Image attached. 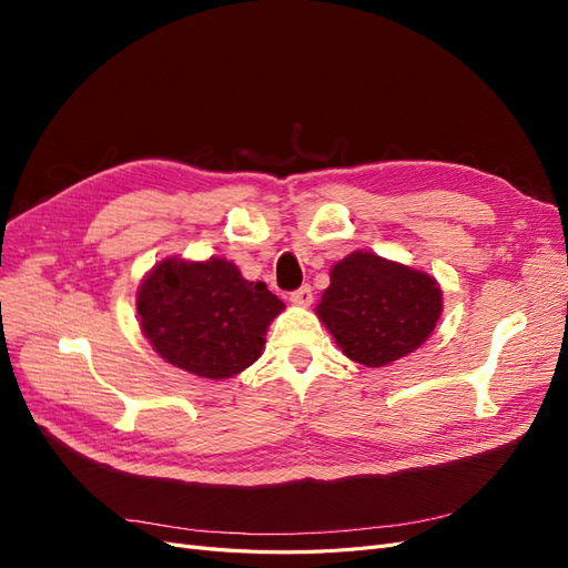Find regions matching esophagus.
Returning <instances> with one entry per match:
<instances>
[{
    "label": "esophagus",
    "instance_id": "esophagus-1",
    "mask_svg": "<svg viewBox=\"0 0 568 568\" xmlns=\"http://www.w3.org/2000/svg\"><path fill=\"white\" fill-rule=\"evenodd\" d=\"M291 303L296 305H311L313 303V288L311 286H301L296 291H291Z\"/></svg>",
    "mask_w": 568,
    "mask_h": 568
}]
</instances>
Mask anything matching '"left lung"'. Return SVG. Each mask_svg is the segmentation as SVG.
Listing matches in <instances>:
<instances>
[{
    "instance_id": "1",
    "label": "left lung",
    "mask_w": 568,
    "mask_h": 568,
    "mask_svg": "<svg viewBox=\"0 0 568 568\" xmlns=\"http://www.w3.org/2000/svg\"><path fill=\"white\" fill-rule=\"evenodd\" d=\"M317 315L351 359L384 367L436 329L440 288L424 272L357 251L334 265Z\"/></svg>"
}]
</instances>
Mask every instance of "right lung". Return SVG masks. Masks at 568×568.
<instances>
[{"label": "right lung", "instance_id": "add662e5", "mask_svg": "<svg viewBox=\"0 0 568 568\" xmlns=\"http://www.w3.org/2000/svg\"><path fill=\"white\" fill-rule=\"evenodd\" d=\"M284 303L265 282H248L232 263L170 257L136 294L142 332L170 365L203 379H227L261 357L265 332Z\"/></svg>", "mask_w": 568, "mask_h": 568}]
</instances>
